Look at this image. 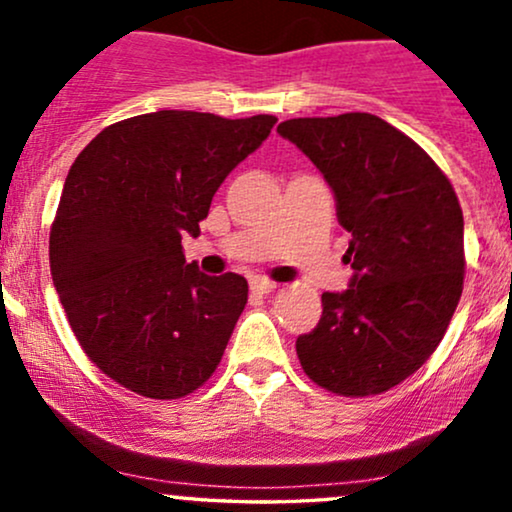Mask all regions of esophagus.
I'll return each instance as SVG.
<instances>
[{"instance_id": "34e87169", "label": "esophagus", "mask_w": 512, "mask_h": 512, "mask_svg": "<svg viewBox=\"0 0 512 512\" xmlns=\"http://www.w3.org/2000/svg\"><path fill=\"white\" fill-rule=\"evenodd\" d=\"M274 289H276L274 281L262 279V276H255V279H250V291L252 293H260V296H264V293H269V291H274Z\"/></svg>"}]
</instances>
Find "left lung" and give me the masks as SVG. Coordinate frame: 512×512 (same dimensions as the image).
I'll use <instances>...</instances> for the list:
<instances>
[{
	"label": "left lung",
	"mask_w": 512,
	"mask_h": 512,
	"mask_svg": "<svg viewBox=\"0 0 512 512\" xmlns=\"http://www.w3.org/2000/svg\"><path fill=\"white\" fill-rule=\"evenodd\" d=\"M276 132L320 170L351 233L342 293L296 339L313 383L344 397L387 392L419 370L450 325L464 281V219L443 170L370 113L298 117Z\"/></svg>",
	"instance_id": "left-lung-1"
}]
</instances>
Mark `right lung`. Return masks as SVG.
Listing matches in <instances>:
<instances>
[{
  "instance_id": "1",
  "label": "right lung",
  "mask_w": 512,
  "mask_h": 512,
  "mask_svg": "<svg viewBox=\"0 0 512 512\" xmlns=\"http://www.w3.org/2000/svg\"><path fill=\"white\" fill-rule=\"evenodd\" d=\"M274 122L158 110L105 127L69 168L52 284L81 349L127 390L178 399L219 366L248 281L187 264L182 236H199L221 182Z\"/></svg>"
}]
</instances>
